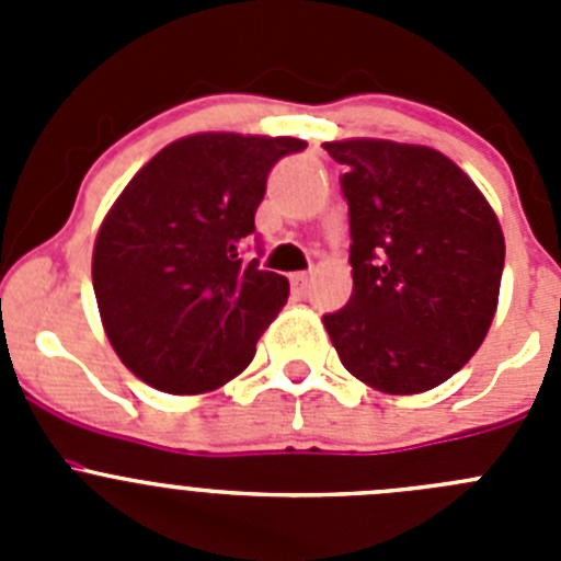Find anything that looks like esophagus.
Returning a JSON list of instances; mask_svg holds the SVG:
<instances>
[{"label":"esophagus","mask_w":561,"mask_h":561,"mask_svg":"<svg viewBox=\"0 0 561 561\" xmlns=\"http://www.w3.org/2000/svg\"><path fill=\"white\" fill-rule=\"evenodd\" d=\"M291 291H295L297 297H304L306 291H309V272H295V275H291Z\"/></svg>","instance_id":"obj_1"}]
</instances>
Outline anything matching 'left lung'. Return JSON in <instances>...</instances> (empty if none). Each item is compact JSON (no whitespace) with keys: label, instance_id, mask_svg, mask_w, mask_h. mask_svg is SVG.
<instances>
[{"label":"left lung","instance_id":"obj_1","mask_svg":"<svg viewBox=\"0 0 561 561\" xmlns=\"http://www.w3.org/2000/svg\"><path fill=\"white\" fill-rule=\"evenodd\" d=\"M345 173L351 300L323 323L342 365L381 393L438 388L472 359L497 311L505 241L449 157L393 140L325 142Z\"/></svg>","mask_w":561,"mask_h":561}]
</instances>
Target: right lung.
Instances as JSON below:
<instances>
[{
    "label": "right lung",
    "instance_id": "obj_1",
    "mask_svg": "<svg viewBox=\"0 0 561 561\" xmlns=\"http://www.w3.org/2000/svg\"><path fill=\"white\" fill-rule=\"evenodd\" d=\"M295 137L191 134L134 173L98 232L92 286L112 348L165 393L221 388L255 356L289 280L241 255Z\"/></svg>",
    "mask_w": 561,
    "mask_h": 561
}]
</instances>
